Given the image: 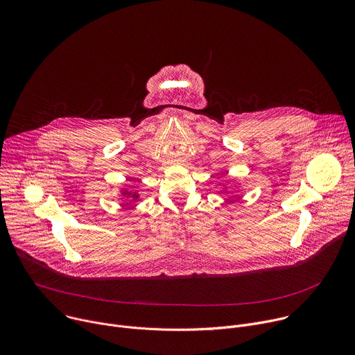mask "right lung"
I'll return each mask as SVG.
<instances>
[{
  "label": "right lung",
  "mask_w": 355,
  "mask_h": 355,
  "mask_svg": "<svg viewBox=\"0 0 355 355\" xmlns=\"http://www.w3.org/2000/svg\"><path fill=\"white\" fill-rule=\"evenodd\" d=\"M120 193H121V196H124V197H127V198H131L132 201H137V200H138V193H137V191L123 189Z\"/></svg>",
  "instance_id": "obj_1"
}]
</instances>
